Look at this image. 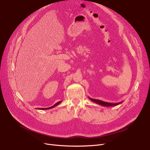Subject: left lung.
I'll use <instances>...</instances> for the list:
<instances>
[{
  "label": "left lung",
  "mask_w": 150,
  "mask_h": 150,
  "mask_svg": "<svg viewBox=\"0 0 150 150\" xmlns=\"http://www.w3.org/2000/svg\"><path fill=\"white\" fill-rule=\"evenodd\" d=\"M89 98L94 103H96L97 104H98L100 105L103 106H117L118 105H119L120 103H122V101L119 102V103H108V102H105V101H103L100 100H97V99H93V98H91L90 97H89Z\"/></svg>",
  "instance_id": "left-lung-1"
}]
</instances>
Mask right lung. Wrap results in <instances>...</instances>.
<instances>
[{"label":"right lung","instance_id":"right-lung-1","mask_svg":"<svg viewBox=\"0 0 150 150\" xmlns=\"http://www.w3.org/2000/svg\"><path fill=\"white\" fill-rule=\"evenodd\" d=\"M61 101H58V103H55V104H54L53 106H51V107H49V108H40V109H41V110H45V109H49L53 108H54V107H55V106H58V105H59V104L61 103Z\"/></svg>","mask_w":150,"mask_h":150}]
</instances>
